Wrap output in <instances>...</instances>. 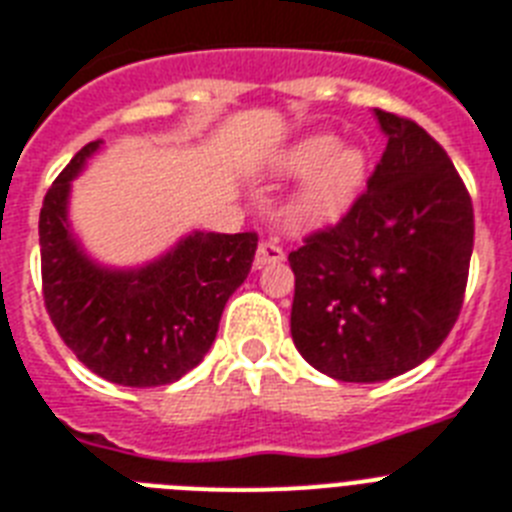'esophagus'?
<instances>
[{"label": "esophagus", "mask_w": 512, "mask_h": 512, "mask_svg": "<svg viewBox=\"0 0 512 512\" xmlns=\"http://www.w3.org/2000/svg\"><path fill=\"white\" fill-rule=\"evenodd\" d=\"M278 263H284V249L273 242H260L255 255L257 268H263V265H278Z\"/></svg>", "instance_id": "34e87169"}]
</instances>
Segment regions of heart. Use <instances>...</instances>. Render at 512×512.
Listing matches in <instances>:
<instances>
[{
    "label": "heart",
    "instance_id": "heart-1",
    "mask_svg": "<svg viewBox=\"0 0 512 512\" xmlns=\"http://www.w3.org/2000/svg\"><path fill=\"white\" fill-rule=\"evenodd\" d=\"M278 176H302L284 215L299 231L334 226L350 213L368 184L371 160L360 144H339L334 134H307L273 160Z\"/></svg>",
    "mask_w": 512,
    "mask_h": 512
}]
</instances>
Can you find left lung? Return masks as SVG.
I'll return each instance as SVG.
<instances>
[{"label": "left lung", "instance_id": "8db88e82", "mask_svg": "<svg viewBox=\"0 0 512 512\" xmlns=\"http://www.w3.org/2000/svg\"><path fill=\"white\" fill-rule=\"evenodd\" d=\"M386 149L368 191L289 255L292 339L336 381L413 371L447 339L473 252V205L458 170L413 120L373 110Z\"/></svg>", "mask_w": 512, "mask_h": 512}]
</instances>
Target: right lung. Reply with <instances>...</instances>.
Here are the masks:
<instances>
[{
    "label": "right lung",
    "instance_id": "1",
    "mask_svg": "<svg viewBox=\"0 0 512 512\" xmlns=\"http://www.w3.org/2000/svg\"><path fill=\"white\" fill-rule=\"evenodd\" d=\"M102 139L68 162L39 215L44 305L91 373L120 386L173 384L213 347L228 297L244 284L257 234L191 231L134 268L97 263L70 228V191Z\"/></svg>",
    "mask_w": 512,
    "mask_h": 512
}]
</instances>
